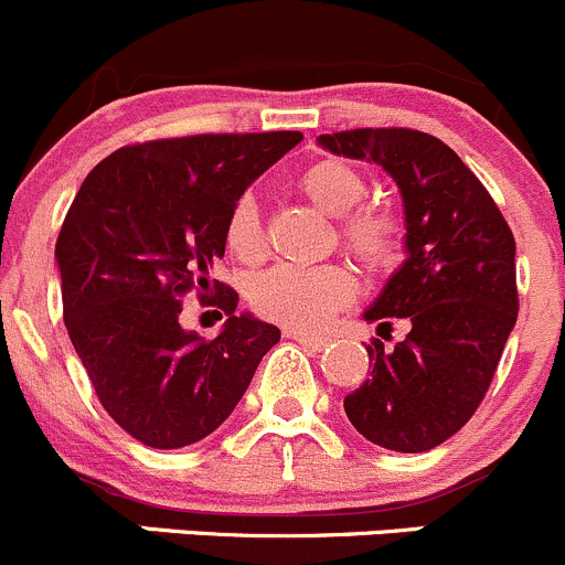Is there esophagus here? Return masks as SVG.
<instances>
[{
  "mask_svg": "<svg viewBox=\"0 0 565 565\" xmlns=\"http://www.w3.org/2000/svg\"><path fill=\"white\" fill-rule=\"evenodd\" d=\"M285 337H290V340H296L299 342V345H305V348H312V351H323L326 348V337H318V334H305V331H294V329H288L285 331Z\"/></svg>",
  "mask_w": 565,
  "mask_h": 565,
  "instance_id": "obj_1",
  "label": "esophagus"
}]
</instances>
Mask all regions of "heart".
I'll return each instance as SVG.
<instances>
[{"label":"heart","instance_id":"b5f03b06","mask_svg":"<svg viewBox=\"0 0 565 565\" xmlns=\"http://www.w3.org/2000/svg\"><path fill=\"white\" fill-rule=\"evenodd\" d=\"M301 193L318 209L337 214V236L342 247L381 275L403 258V220L386 206L362 203L367 198V177L356 166L337 157H323L301 171ZM225 247L242 264H255L264 255V228L253 195H239L225 220ZM353 296V277L342 264L275 266L255 277L247 288L249 307L266 321L288 329H312L345 307Z\"/></svg>","mask_w":565,"mask_h":565}]
</instances>
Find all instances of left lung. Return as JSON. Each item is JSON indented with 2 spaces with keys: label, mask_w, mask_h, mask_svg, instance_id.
Wrapping results in <instances>:
<instances>
[{
  "label": "left lung",
  "mask_w": 565,
  "mask_h": 565,
  "mask_svg": "<svg viewBox=\"0 0 565 565\" xmlns=\"http://www.w3.org/2000/svg\"><path fill=\"white\" fill-rule=\"evenodd\" d=\"M318 141L386 168L408 223V260L364 318L383 340L399 318L411 331L394 348L370 342V377L342 405L375 446L429 451L470 422L516 323L514 234L479 177L429 132L359 127Z\"/></svg>",
  "instance_id": "8db88e82"
}]
</instances>
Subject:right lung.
<instances>
[{"mask_svg": "<svg viewBox=\"0 0 565 565\" xmlns=\"http://www.w3.org/2000/svg\"><path fill=\"white\" fill-rule=\"evenodd\" d=\"M301 132H198L116 149L92 168L56 239L62 316L106 413L143 446L212 435L247 392L280 329L236 316L212 280L231 206ZM195 292L230 316L206 341L178 326Z\"/></svg>", "mask_w": 565, "mask_h": 565, "instance_id": "obj_1", "label": "right lung"}]
</instances>
